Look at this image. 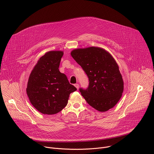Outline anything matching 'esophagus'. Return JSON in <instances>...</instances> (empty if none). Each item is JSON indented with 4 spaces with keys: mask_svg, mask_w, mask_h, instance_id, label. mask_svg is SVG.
<instances>
[{
    "mask_svg": "<svg viewBox=\"0 0 154 154\" xmlns=\"http://www.w3.org/2000/svg\"><path fill=\"white\" fill-rule=\"evenodd\" d=\"M74 86L76 87V88L78 90L79 89V85L78 84V83H76V84H75L74 85Z\"/></svg>",
    "mask_w": 154,
    "mask_h": 154,
    "instance_id": "esophagus-1",
    "label": "esophagus"
}]
</instances>
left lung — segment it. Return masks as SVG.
<instances>
[{"label":"left lung","mask_w":154,"mask_h":154,"mask_svg":"<svg viewBox=\"0 0 154 154\" xmlns=\"http://www.w3.org/2000/svg\"><path fill=\"white\" fill-rule=\"evenodd\" d=\"M71 55L88 77V87L79 89L87 103L100 112L115 106L122 96L124 82L112 55L98 47L76 49Z\"/></svg>","instance_id":"8db88e82"}]
</instances>
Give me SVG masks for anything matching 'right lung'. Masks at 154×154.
I'll return each mask as SVG.
<instances>
[{"label":"right lung","mask_w":154,"mask_h":154,"mask_svg":"<svg viewBox=\"0 0 154 154\" xmlns=\"http://www.w3.org/2000/svg\"><path fill=\"white\" fill-rule=\"evenodd\" d=\"M63 51H49L32 71L26 89L32 105L45 115H54L67 105L69 94L77 88L59 71Z\"/></svg>","instance_id":"add662e5"}]
</instances>
